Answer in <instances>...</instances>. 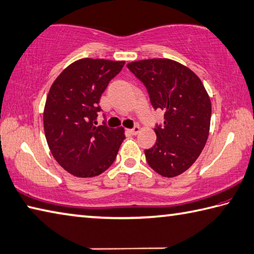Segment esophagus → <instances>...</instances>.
I'll use <instances>...</instances> for the list:
<instances>
[{
	"label": "esophagus",
	"instance_id": "obj_1",
	"mask_svg": "<svg viewBox=\"0 0 254 254\" xmlns=\"http://www.w3.org/2000/svg\"><path fill=\"white\" fill-rule=\"evenodd\" d=\"M139 131H140V127L139 126H136V127H133L131 129H128V132L131 133V135H137V133L139 132Z\"/></svg>",
	"mask_w": 254,
	"mask_h": 254
}]
</instances>
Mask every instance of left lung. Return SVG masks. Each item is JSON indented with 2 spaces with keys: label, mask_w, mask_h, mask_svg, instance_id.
Listing matches in <instances>:
<instances>
[{
  "label": "left lung",
  "mask_w": 254,
  "mask_h": 254,
  "mask_svg": "<svg viewBox=\"0 0 254 254\" xmlns=\"http://www.w3.org/2000/svg\"><path fill=\"white\" fill-rule=\"evenodd\" d=\"M127 67L149 93L151 105L165 113L157 126L154 147L145 150L146 160L167 178L189 169L207 142L211 100L201 80L187 66L169 59L131 62Z\"/></svg>",
  "instance_id": "1"
}]
</instances>
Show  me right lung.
<instances>
[{"mask_svg": "<svg viewBox=\"0 0 254 254\" xmlns=\"http://www.w3.org/2000/svg\"><path fill=\"white\" fill-rule=\"evenodd\" d=\"M125 65L124 61L82 59L52 84L43 113L47 145L61 167L90 178L107 170L125 139L123 127L96 126L99 99Z\"/></svg>", "mask_w": 254, "mask_h": 254, "instance_id": "1", "label": "right lung"}]
</instances>
